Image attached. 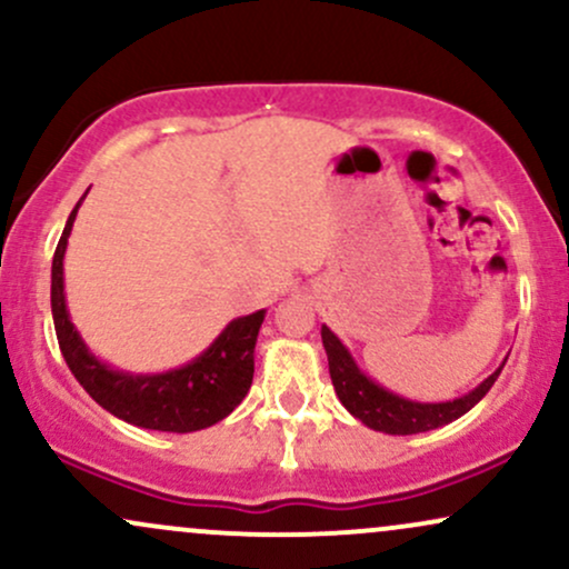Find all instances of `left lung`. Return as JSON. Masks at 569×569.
I'll return each instance as SVG.
<instances>
[{
	"mask_svg": "<svg viewBox=\"0 0 569 569\" xmlns=\"http://www.w3.org/2000/svg\"><path fill=\"white\" fill-rule=\"evenodd\" d=\"M321 339L326 356H329V375L331 385H335L339 401L350 411L356 420H361L363 426L371 430H382L390 436H411V433H426V430L449 426V422L462 417L466 411H471L476 403L489 393L498 375L506 363H500V369H495L479 388H473L471 393L455 398V401H441V403H420L409 401V398L390 393L382 385L369 380L361 369L356 367L352 356L339 342V337L329 326L321 329Z\"/></svg>",
	"mask_w": 569,
	"mask_h": 569,
	"instance_id": "8db88e82",
	"label": "left lung"
}]
</instances>
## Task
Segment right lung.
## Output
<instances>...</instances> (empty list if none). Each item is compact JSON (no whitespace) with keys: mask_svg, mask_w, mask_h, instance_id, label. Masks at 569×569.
<instances>
[{"mask_svg":"<svg viewBox=\"0 0 569 569\" xmlns=\"http://www.w3.org/2000/svg\"><path fill=\"white\" fill-rule=\"evenodd\" d=\"M82 200L84 194L80 202ZM80 202L69 213L67 227L58 240L53 286H50L56 337L71 375L88 390L98 407L112 411L130 426L168 430V433H192V430L217 426L243 401L251 388L253 348H257L264 310L234 318L213 339L211 348L202 350L194 361L181 369L162 371V375H128V371L107 367L82 342L80 331L69 318L67 297H63V253H67L69 232Z\"/></svg>","mask_w":569,"mask_h":569,"instance_id":"add662e5","label":"right lung"}]
</instances>
